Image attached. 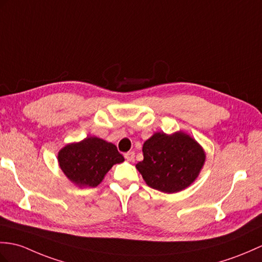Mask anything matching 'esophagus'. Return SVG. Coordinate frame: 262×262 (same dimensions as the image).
I'll list each match as a JSON object with an SVG mask.
<instances>
[{
	"label": "esophagus",
	"mask_w": 262,
	"mask_h": 262,
	"mask_svg": "<svg viewBox=\"0 0 262 262\" xmlns=\"http://www.w3.org/2000/svg\"><path fill=\"white\" fill-rule=\"evenodd\" d=\"M134 157H135V153H134V151H128V153L125 154V159L129 162L134 161Z\"/></svg>",
	"instance_id": "1"
}]
</instances>
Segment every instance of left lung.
I'll list each match as a JSON object with an SVG mask.
<instances>
[{
  "instance_id": "8db88e82",
  "label": "left lung",
  "mask_w": 262,
  "mask_h": 262,
  "mask_svg": "<svg viewBox=\"0 0 262 262\" xmlns=\"http://www.w3.org/2000/svg\"><path fill=\"white\" fill-rule=\"evenodd\" d=\"M144 160L136 164L149 187L178 193L190 186L203 168L205 151L184 132L154 133L143 145Z\"/></svg>"
}]
</instances>
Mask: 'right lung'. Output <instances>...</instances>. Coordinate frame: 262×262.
Listing matches in <instances>:
<instances>
[{
    "label": "right lung",
    "instance_id": "right-lung-1",
    "mask_svg": "<svg viewBox=\"0 0 262 262\" xmlns=\"http://www.w3.org/2000/svg\"><path fill=\"white\" fill-rule=\"evenodd\" d=\"M124 161L116 145L96 136L67 144L58 153L61 171L72 184L80 188L99 185L109 169Z\"/></svg>",
    "mask_w": 262,
    "mask_h": 262
}]
</instances>
